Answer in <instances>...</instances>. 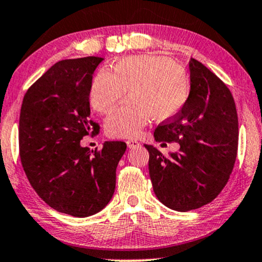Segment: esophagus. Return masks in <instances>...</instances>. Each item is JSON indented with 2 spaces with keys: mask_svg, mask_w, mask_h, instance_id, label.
<instances>
[{
  "mask_svg": "<svg viewBox=\"0 0 262 262\" xmlns=\"http://www.w3.org/2000/svg\"><path fill=\"white\" fill-rule=\"evenodd\" d=\"M127 146L129 148H135L140 146V142H138L137 140H127Z\"/></svg>",
  "mask_w": 262,
  "mask_h": 262,
  "instance_id": "esophagus-1",
  "label": "esophagus"
}]
</instances>
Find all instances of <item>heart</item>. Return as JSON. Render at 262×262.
Listing matches in <instances>:
<instances>
[{
    "instance_id": "b5f03b06",
    "label": "heart",
    "mask_w": 262,
    "mask_h": 262,
    "mask_svg": "<svg viewBox=\"0 0 262 262\" xmlns=\"http://www.w3.org/2000/svg\"><path fill=\"white\" fill-rule=\"evenodd\" d=\"M123 105L106 118L111 138H135L149 118L164 121L183 106L189 83L183 67L169 58L153 55L129 56L117 61L111 72H98L90 89V103L100 114L110 113L125 97Z\"/></svg>"
}]
</instances>
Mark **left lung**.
<instances>
[{"label":"left lung","instance_id":"obj_1","mask_svg":"<svg viewBox=\"0 0 262 262\" xmlns=\"http://www.w3.org/2000/svg\"><path fill=\"white\" fill-rule=\"evenodd\" d=\"M189 72L190 91L182 109L155 130L156 141L179 142L180 151L164 156L145 145L156 196L179 212L196 210L218 196L232 172L238 146V118L230 90L194 58Z\"/></svg>","mask_w":262,"mask_h":262}]
</instances>
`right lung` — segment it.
<instances>
[{"label":"right lung","instance_id":"add662e5","mask_svg":"<svg viewBox=\"0 0 262 262\" xmlns=\"http://www.w3.org/2000/svg\"><path fill=\"white\" fill-rule=\"evenodd\" d=\"M103 60L89 56L55 63L27 90L20 111V158L27 179L49 206L73 217H90L109 204L127 148L122 141H105L100 151L80 145L99 130L90 120V89Z\"/></svg>","mask_w":262,"mask_h":262}]
</instances>
